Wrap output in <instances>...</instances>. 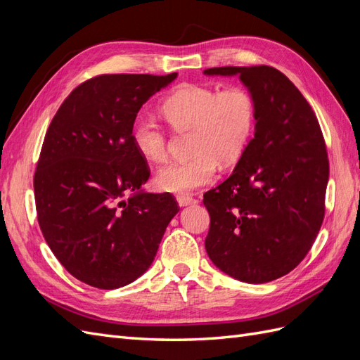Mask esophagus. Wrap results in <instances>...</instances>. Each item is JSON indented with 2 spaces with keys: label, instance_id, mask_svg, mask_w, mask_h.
<instances>
[{
  "label": "esophagus",
  "instance_id": "esophagus-1",
  "mask_svg": "<svg viewBox=\"0 0 360 360\" xmlns=\"http://www.w3.org/2000/svg\"><path fill=\"white\" fill-rule=\"evenodd\" d=\"M177 202L183 207V205H189V204L198 202V200L191 197V195H179V197H177Z\"/></svg>",
  "mask_w": 360,
  "mask_h": 360
}]
</instances>
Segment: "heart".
<instances>
[{
  "mask_svg": "<svg viewBox=\"0 0 360 360\" xmlns=\"http://www.w3.org/2000/svg\"><path fill=\"white\" fill-rule=\"evenodd\" d=\"M162 114L176 132L191 130V153L169 162L155 176L163 192H188L210 183L217 165L231 167L242 158L257 126V101L242 85L219 90L213 85L183 84L162 103ZM138 153L150 162L168 156V136L155 118L141 114L132 123Z\"/></svg>",
  "mask_w": 360,
  "mask_h": 360,
  "instance_id": "heart-1",
  "label": "heart"
}]
</instances>
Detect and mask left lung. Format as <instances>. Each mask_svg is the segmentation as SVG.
Segmentation results:
<instances>
[{
    "label": "left lung",
    "mask_w": 360,
    "mask_h": 360,
    "mask_svg": "<svg viewBox=\"0 0 360 360\" xmlns=\"http://www.w3.org/2000/svg\"><path fill=\"white\" fill-rule=\"evenodd\" d=\"M240 75L257 101L254 138L236 169L204 193L205 250L216 267L249 284L284 276L307 257L326 212L329 159L317 115L271 66L210 68Z\"/></svg>",
    "instance_id": "1"
}]
</instances>
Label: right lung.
I'll use <instances>...</instances> for the list:
<instances>
[{
  "label": "right lung",
  "mask_w": 360,
  "mask_h": 360,
  "mask_svg": "<svg viewBox=\"0 0 360 360\" xmlns=\"http://www.w3.org/2000/svg\"><path fill=\"white\" fill-rule=\"evenodd\" d=\"M177 73H105L66 97L46 130L34 172L40 230L72 276L101 290L134 282L153 263L179 212L171 193H136L150 177L132 123Z\"/></svg>",
  "instance_id": "obj_1"
}]
</instances>
